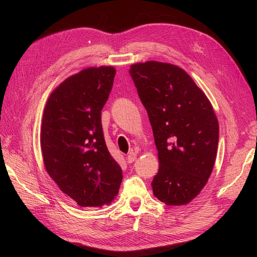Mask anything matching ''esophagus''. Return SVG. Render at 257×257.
Wrapping results in <instances>:
<instances>
[{
  "label": "esophagus",
  "mask_w": 257,
  "mask_h": 257,
  "mask_svg": "<svg viewBox=\"0 0 257 257\" xmlns=\"http://www.w3.org/2000/svg\"><path fill=\"white\" fill-rule=\"evenodd\" d=\"M136 159H137V155H136V153L135 152H130L128 154H127V157H126V161L128 162V163H133L134 161H136Z\"/></svg>",
  "instance_id": "obj_1"
}]
</instances>
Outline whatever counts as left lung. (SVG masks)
Wrapping results in <instances>:
<instances>
[{
  "label": "left lung",
  "mask_w": 257,
  "mask_h": 257,
  "mask_svg": "<svg viewBox=\"0 0 257 257\" xmlns=\"http://www.w3.org/2000/svg\"><path fill=\"white\" fill-rule=\"evenodd\" d=\"M158 149L153 194L167 206L186 205L211 175L219 123L209 99L182 68L149 61L130 68Z\"/></svg>",
  "instance_id": "left-lung-1"
}]
</instances>
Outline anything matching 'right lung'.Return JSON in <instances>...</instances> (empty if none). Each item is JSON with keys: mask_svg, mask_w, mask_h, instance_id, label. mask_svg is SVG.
I'll return each instance as SVG.
<instances>
[{"mask_svg": "<svg viewBox=\"0 0 257 257\" xmlns=\"http://www.w3.org/2000/svg\"><path fill=\"white\" fill-rule=\"evenodd\" d=\"M114 75L111 66L83 69L51 93L44 110L45 167L60 190L81 207L110 204L123 178L108 151L100 116Z\"/></svg>", "mask_w": 257, "mask_h": 257, "instance_id": "right-lung-1", "label": "right lung"}]
</instances>
